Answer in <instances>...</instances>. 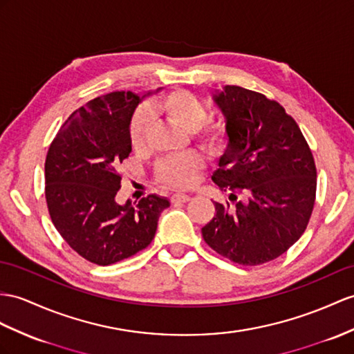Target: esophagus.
I'll use <instances>...</instances> for the list:
<instances>
[{
  "instance_id": "1",
  "label": "esophagus",
  "mask_w": 354,
  "mask_h": 354,
  "mask_svg": "<svg viewBox=\"0 0 354 354\" xmlns=\"http://www.w3.org/2000/svg\"><path fill=\"white\" fill-rule=\"evenodd\" d=\"M189 200H191V196L186 195V194H174L171 196L172 203H187Z\"/></svg>"
}]
</instances>
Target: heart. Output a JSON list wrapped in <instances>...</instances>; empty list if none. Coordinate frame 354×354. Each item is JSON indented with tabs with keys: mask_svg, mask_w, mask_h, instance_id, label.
<instances>
[{
	"mask_svg": "<svg viewBox=\"0 0 354 354\" xmlns=\"http://www.w3.org/2000/svg\"><path fill=\"white\" fill-rule=\"evenodd\" d=\"M153 118H165L168 122L189 132L194 140L205 149H216L222 140V129L218 124L207 123L204 103L185 90L171 91L151 102L147 111L136 114L129 129V140L135 151H142L147 145V136ZM203 167V159L195 153L162 160L158 165V178L172 187H189Z\"/></svg>",
	"mask_w": 354,
	"mask_h": 354,
	"instance_id": "obj_1",
	"label": "heart"
}]
</instances>
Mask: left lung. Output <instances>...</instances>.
I'll return each instance as SVG.
<instances>
[{"mask_svg":"<svg viewBox=\"0 0 354 354\" xmlns=\"http://www.w3.org/2000/svg\"><path fill=\"white\" fill-rule=\"evenodd\" d=\"M225 120V150L213 182L234 209L214 203L205 243L243 266L272 261L295 245L311 218L317 189L313 153L278 102L237 85L212 96Z\"/></svg>","mask_w":354,"mask_h":354,"instance_id":"left-lung-1","label":"left lung"}]
</instances>
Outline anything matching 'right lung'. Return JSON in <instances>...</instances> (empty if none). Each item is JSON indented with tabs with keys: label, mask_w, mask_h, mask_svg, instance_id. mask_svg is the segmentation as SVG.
Segmentation results:
<instances>
[{
	"label": "right lung",
	"mask_w": 354,
	"mask_h": 354,
	"mask_svg": "<svg viewBox=\"0 0 354 354\" xmlns=\"http://www.w3.org/2000/svg\"><path fill=\"white\" fill-rule=\"evenodd\" d=\"M140 97L114 91L88 102L66 120L45 163V194L50 219L73 251L85 260L109 266L147 248L156 234L165 196L149 195L136 205L115 201L118 167L131 154L129 140Z\"/></svg>",
	"instance_id": "add662e5"
}]
</instances>
